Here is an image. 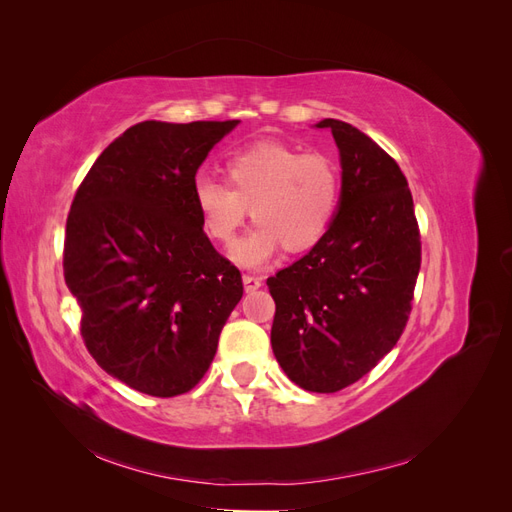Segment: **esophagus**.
Listing matches in <instances>:
<instances>
[{"label": "esophagus", "mask_w": 512, "mask_h": 512, "mask_svg": "<svg viewBox=\"0 0 512 512\" xmlns=\"http://www.w3.org/2000/svg\"><path fill=\"white\" fill-rule=\"evenodd\" d=\"M243 286H245V292H254L262 286V280L256 275H243Z\"/></svg>", "instance_id": "34e87169"}]
</instances>
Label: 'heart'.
I'll return each mask as SVG.
<instances>
[{
    "label": "heart",
    "mask_w": 512,
    "mask_h": 512,
    "mask_svg": "<svg viewBox=\"0 0 512 512\" xmlns=\"http://www.w3.org/2000/svg\"><path fill=\"white\" fill-rule=\"evenodd\" d=\"M224 170L228 186L198 177L192 196L205 235L224 247L252 213L256 226L235 250L241 265H262L280 245L309 250L327 235L342 194V173L327 153L260 141L232 153Z\"/></svg>",
    "instance_id": "heart-1"
}]
</instances>
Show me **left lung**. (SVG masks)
<instances>
[{
	"label": "left lung",
	"mask_w": 512,
	"mask_h": 512,
	"mask_svg": "<svg viewBox=\"0 0 512 512\" xmlns=\"http://www.w3.org/2000/svg\"><path fill=\"white\" fill-rule=\"evenodd\" d=\"M342 158L333 224L312 250L267 280L271 346L312 393L363 378L404 333L421 269V230L399 164L350 123L322 119Z\"/></svg>",
	"instance_id": "obj_1"
}]
</instances>
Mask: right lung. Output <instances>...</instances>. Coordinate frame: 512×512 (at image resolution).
<instances>
[{"label":"right lung","mask_w":512,"mask_h":512,"mask_svg":"<svg viewBox=\"0 0 512 512\" xmlns=\"http://www.w3.org/2000/svg\"><path fill=\"white\" fill-rule=\"evenodd\" d=\"M232 121H141L108 145L74 194L64 277L96 363L151 397L192 391L209 369L239 269L211 245L192 188Z\"/></svg>","instance_id":"1"}]
</instances>
